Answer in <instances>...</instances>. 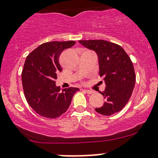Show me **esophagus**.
Listing matches in <instances>:
<instances>
[{"label": "esophagus", "instance_id": "esophagus-1", "mask_svg": "<svg viewBox=\"0 0 158 158\" xmlns=\"http://www.w3.org/2000/svg\"><path fill=\"white\" fill-rule=\"evenodd\" d=\"M84 91H85V92L88 93V94H93V93H94V91H91V90H86V89H84Z\"/></svg>", "mask_w": 158, "mask_h": 158}]
</instances>
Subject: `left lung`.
Here are the masks:
<instances>
[{"label":"left lung","instance_id":"1","mask_svg":"<svg viewBox=\"0 0 158 158\" xmlns=\"http://www.w3.org/2000/svg\"><path fill=\"white\" fill-rule=\"evenodd\" d=\"M79 43L97 53L99 74L106 86L101 92L106 102L95 111L103 115L119 112L130 100L136 82L130 56L121 46L106 40H80Z\"/></svg>","mask_w":158,"mask_h":158}]
</instances>
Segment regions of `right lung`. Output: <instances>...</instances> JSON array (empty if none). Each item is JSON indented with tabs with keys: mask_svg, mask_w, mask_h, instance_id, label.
<instances>
[{
	"mask_svg": "<svg viewBox=\"0 0 158 158\" xmlns=\"http://www.w3.org/2000/svg\"><path fill=\"white\" fill-rule=\"evenodd\" d=\"M74 41L49 42L30 52L22 73L24 94L28 105L39 115L49 118L60 116L68 109L77 88L60 90L56 85L57 73L62 71L59 63L61 52Z\"/></svg>",
	"mask_w": 158,
	"mask_h": 158,
	"instance_id": "right-lung-1",
	"label": "right lung"
}]
</instances>
